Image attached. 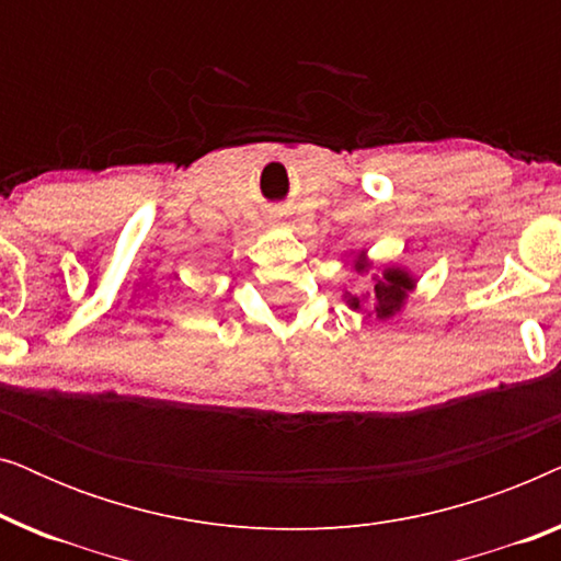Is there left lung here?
Segmentation results:
<instances>
[{
	"mask_svg": "<svg viewBox=\"0 0 561 561\" xmlns=\"http://www.w3.org/2000/svg\"><path fill=\"white\" fill-rule=\"evenodd\" d=\"M352 271L357 275H370L373 286L363 294H350L344 290L342 298L352 311H363L378 321H393L409 304L411 290L416 288V275L405 265H378L367 257V250H357L350 260Z\"/></svg>",
	"mask_w": 561,
	"mask_h": 561,
	"instance_id": "1",
	"label": "left lung"
}]
</instances>
